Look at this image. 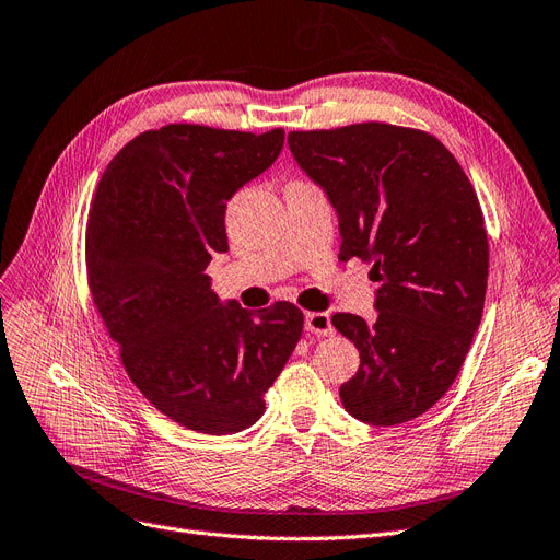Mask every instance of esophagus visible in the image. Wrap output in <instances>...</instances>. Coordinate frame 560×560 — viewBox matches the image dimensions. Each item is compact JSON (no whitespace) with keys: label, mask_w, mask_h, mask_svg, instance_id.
I'll return each instance as SVG.
<instances>
[{"label":"esophagus","mask_w":560,"mask_h":560,"mask_svg":"<svg viewBox=\"0 0 560 560\" xmlns=\"http://www.w3.org/2000/svg\"><path fill=\"white\" fill-rule=\"evenodd\" d=\"M303 327L311 334H319V336H331L334 327H331V317L327 313H306V319H303Z\"/></svg>","instance_id":"1"}]
</instances>
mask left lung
<instances>
[{"instance_id": "8db88e82", "label": "left lung", "mask_w": 560, "mask_h": 560, "mask_svg": "<svg viewBox=\"0 0 560 560\" xmlns=\"http://www.w3.org/2000/svg\"><path fill=\"white\" fill-rule=\"evenodd\" d=\"M292 156L338 217V259L371 261L376 319L336 313L360 350L338 395L369 425L413 420L446 395L479 329L488 238L460 163L432 135L389 124L296 130Z\"/></svg>"}]
</instances>
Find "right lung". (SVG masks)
<instances>
[{
    "mask_svg": "<svg viewBox=\"0 0 560 560\" xmlns=\"http://www.w3.org/2000/svg\"><path fill=\"white\" fill-rule=\"evenodd\" d=\"M284 130L171 124L130 140L91 202L93 303L130 381L179 425L233 434L257 422L294 352L303 313L222 303L206 268L226 252V202L276 163Z\"/></svg>",
    "mask_w": 560,
    "mask_h": 560,
    "instance_id": "right-lung-1",
    "label": "right lung"
}]
</instances>
